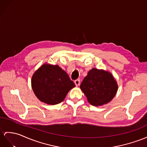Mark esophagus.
I'll use <instances>...</instances> for the list:
<instances>
[{"mask_svg":"<svg viewBox=\"0 0 147 147\" xmlns=\"http://www.w3.org/2000/svg\"><path fill=\"white\" fill-rule=\"evenodd\" d=\"M80 80H78V79L74 81V83H75V84H76V86L79 85H80Z\"/></svg>","mask_w":147,"mask_h":147,"instance_id":"1","label":"esophagus"}]
</instances>
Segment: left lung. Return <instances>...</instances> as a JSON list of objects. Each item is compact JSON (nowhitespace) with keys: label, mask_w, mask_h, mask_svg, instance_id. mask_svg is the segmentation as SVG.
I'll use <instances>...</instances> for the list:
<instances>
[{"label":"left lung","mask_w":147,"mask_h":147,"mask_svg":"<svg viewBox=\"0 0 147 147\" xmlns=\"http://www.w3.org/2000/svg\"><path fill=\"white\" fill-rule=\"evenodd\" d=\"M91 105L99 106L110 102L115 96L118 85L112 74L94 68L80 86Z\"/></svg>","instance_id":"obj_1"}]
</instances>
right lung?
Segmentation results:
<instances>
[{
    "label": "right lung",
    "mask_w": 147,
    "mask_h": 147,
    "mask_svg": "<svg viewBox=\"0 0 147 147\" xmlns=\"http://www.w3.org/2000/svg\"><path fill=\"white\" fill-rule=\"evenodd\" d=\"M35 95L42 102L55 105L65 99L76 87L66 71L59 65L45 63L35 71L31 80Z\"/></svg>",
    "instance_id": "add662e5"
}]
</instances>
